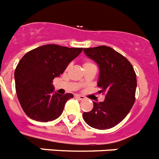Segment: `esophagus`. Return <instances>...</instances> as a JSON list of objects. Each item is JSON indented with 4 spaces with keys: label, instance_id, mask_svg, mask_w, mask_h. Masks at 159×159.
<instances>
[{
    "label": "esophagus",
    "instance_id": "1",
    "mask_svg": "<svg viewBox=\"0 0 159 159\" xmlns=\"http://www.w3.org/2000/svg\"><path fill=\"white\" fill-rule=\"evenodd\" d=\"M75 97H76L77 99H79V100H84L85 99L84 96H80V95H76V96H75Z\"/></svg>",
    "mask_w": 159,
    "mask_h": 159
}]
</instances>
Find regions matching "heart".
Here are the masks:
<instances>
[{"label": "heart", "instance_id": "obj_1", "mask_svg": "<svg viewBox=\"0 0 159 159\" xmlns=\"http://www.w3.org/2000/svg\"><path fill=\"white\" fill-rule=\"evenodd\" d=\"M94 65V63H92L91 61H86L84 63V67H85V66H93Z\"/></svg>", "mask_w": 159, "mask_h": 159}]
</instances>
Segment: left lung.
<instances>
[{
    "mask_svg": "<svg viewBox=\"0 0 159 159\" xmlns=\"http://www.w3.org/2000/svg\"><path fill=\"white\" fill-rule=\"evenodd\" d=\"M85 55L99 66L97 86L105 95L103 102H93V110L83 113L87 124L97 129L118 125L127 116L135 101L136 74L132 64L120 53L106 46L84 49Z\"/></svg>",
    "mask_w": 159,
    "mask_h": 159,
    "instance_id": "1",
    "label": "left lung"
}]
</instances>
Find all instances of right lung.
I'll list each match as a JSON object with an SVG mask.
<instances>
[{
  "instance_id": "add662e5",
  "label": "right lung",
  "mask_w": 159,
  "mask_h": 159,
  "mask_svg": "<svg viewBox=\"0 0 159 159\" xmlns=\"http://www.w3.org/2000/svg\"><path fill=\"white\" fill-rule=\"evenodd\" d=\"M83 48L44 45L27 52L14 72L15 88L23 111L30 118L51 121L62 114L65 104L73 94L54 93L53 80L64 72Z\"/></svg>"
}]
</instances>
